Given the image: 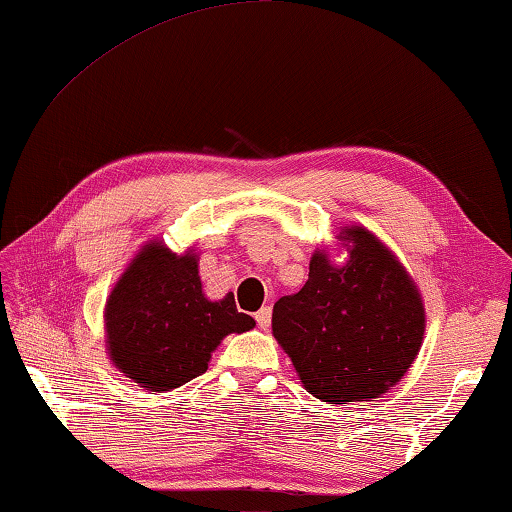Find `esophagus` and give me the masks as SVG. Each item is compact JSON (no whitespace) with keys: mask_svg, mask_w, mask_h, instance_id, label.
Returning <instances> with one entry per match:
<instances>
[{"mask_svg":"<svg viewBox=\"0 0 512 512\" xmlns=\"http://www.w3.org/2000/svg\"><path fill=\"white\" fill-rule=\"evenodd\" d=\"M271 314H273V311H271V307H262V309H259V311H257V314H255V320H257V325H259V327H262V329H266L268 325H271Z\"/></svg>","mask_w":512,"mask_h":512,"instance_id":"obj_1","label":"esophagus"}]
</instances>
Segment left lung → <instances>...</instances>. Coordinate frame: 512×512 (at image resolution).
<instances>
[{
  "mask_svg": "<svg viewBox=\"0 0 512 512\" xmlns=\"http://www.w3.org/2000/svg\"><path fill=\"white\" fill-rule=\"evenodd\" d=\"M345 264L325 250L309 280L273 307V336L307 393L327 404L372 402L411 368L424 339V305L413 277L361 225L341 228Z\"/></svg>",
  "mask_w": 512,
  "mask_h": 512,
  "instance_id": "8db88e82",
  "label": "left lung"
}]
</instances>
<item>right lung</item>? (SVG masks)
<instances>
[{
    "label": "right lung",
    "instance_id": "right-lung-1",
    "mask_svg": "<svg viewBox=\"0 0 512 512\" xmlns=\"http://www.w3.org/2000/svg\"><path fill=\"white\" fill-rule=\"evenodd\" d=\"M103 323L110 361L153 393L203 375L225 336L255 327L232 293L207 300L192 250L176 255L160 241H149L121 273Z\"/></svg>",
    "mask_w": 512,
    "mask_h": 512
}]
</instances>
